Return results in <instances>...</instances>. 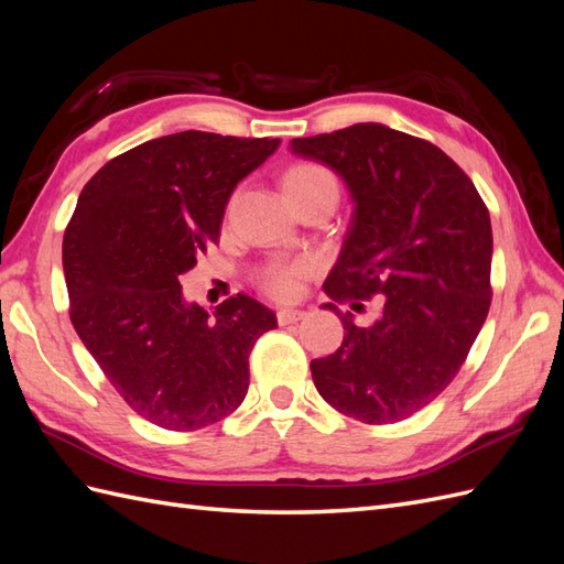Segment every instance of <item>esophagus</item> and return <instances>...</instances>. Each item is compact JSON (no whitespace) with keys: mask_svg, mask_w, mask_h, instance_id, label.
<instances>
[{"mask_svg":"<svg viewBox=\"0 0 564 564\" xmlns=\"http://www.w3.org/2000/svg\"><path fill=\"white\" fill-rule=\"evenodd\" d=\"M303 317H305L303 311H294V308H280L278 311V322L280 324H294V322H299Z\"/></svg>","mask_w":564,"mask_h":564,"instance_id":"esophagus-1","label":"esophagus"}]
</instances>
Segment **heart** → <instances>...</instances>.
<instances>
[{"instance_id":"heart-1","label":"heart","mask_w":564,"mask_h":564,"mask_svg":"<svg viewBox=\"0 0 564 564\" xmlns=\"http://www.w3.org/2000/svg\"><path fill=\"white\" fill-rule=\"evenodd\" d=\"M282 191L301 209L303 204H311L317 199H336L338 197V183L327 166L315 162H296L282 174ZM313 272V263L308 259H294L284 261L275 259L268 261L259 272H256V284L261 292L278 301H289L299 294L301 282Z\"/></svg>"}]
</instances>
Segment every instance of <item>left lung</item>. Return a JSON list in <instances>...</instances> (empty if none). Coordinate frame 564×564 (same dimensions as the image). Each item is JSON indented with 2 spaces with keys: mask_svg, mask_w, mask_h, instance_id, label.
I'll return each mask as SVG.
<instances>
[{
  "mask_svg": "<svg viewBox=\"0 0 564 564\" xmlns=\"http://www.w3.org/2000/svg\"><path fill=\"white\" fill-rule=\"evenodd\" d=\"M292 152L344 176L352 220L324 282L336 303L381 296V315L311 362L319 395L362 423H395L445 390L491 303V224L477 187L447 152L383 124L294 139Z\"/></svg>",
  "mask_w": 564,
  "mask_h": 564,
  "instance_id": "8db88e82",
  "label": "left lung"
}]
</instances>
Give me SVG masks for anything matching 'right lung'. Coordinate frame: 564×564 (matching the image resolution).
<instances>
[{"mask_svg": "<svg viewBox=\"0 0 564 564\" xmlns=\"http://www.w3.org/2000/svg\"><path fill=\"white\" fill-rule=\"evenodd\" d=\"M278 145L181 131L112 158L82 187L63 235L70 322L119 398L160 429L199 431L232 414L251 348L278 327L245 294L209 317L178 282L218 242L235 185Z\"/></svg>", "mask_w": 564, "mask_h": 564, "instance_id": "1", "label": "right lung"}]
</instances>
